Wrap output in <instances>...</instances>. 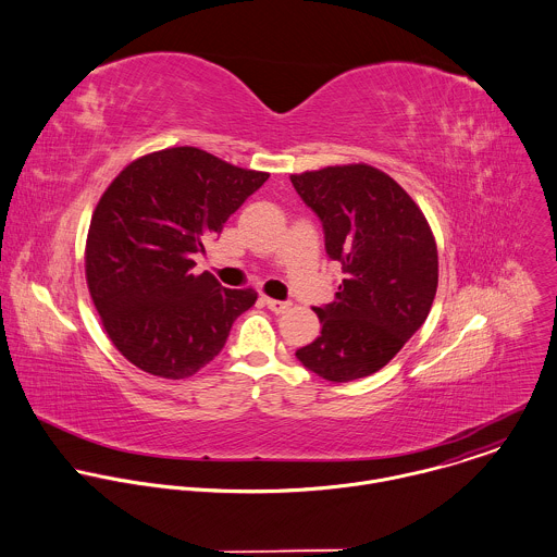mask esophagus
Listing matches in <instances>:
<instances>
[{
    "mask_svg": "<svg viewBox=\"0 0 557 557\" xmlns=\"http://www.w3.org/2000/svg\"><path fill=\"white\" fill-rule=\"evenodd\" d=\"M264 306L275 312V314H284L288 308H290V301H280V299H271V297H264Z\"/></svg>",
    "mask_w": 557,
    "mask_h": 557,
    "instance_id": "1",
    "label": "esophagus"
}]
</instances>
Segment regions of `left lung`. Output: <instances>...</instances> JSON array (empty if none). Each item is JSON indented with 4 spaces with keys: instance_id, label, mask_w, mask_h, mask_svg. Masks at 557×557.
<instances>
[{
    "instance_id": "left-lung-1",
    "label": "left lung",
    "mask_w": 557,
    "mask_h": 557,
    "mask_svg": "<svg viewBox=\"0 0 557 557\" xmlns=\"http://www.w3.org/2000/svg\"><path fill=\"white\" fill-rule=\"evenodd\" d=\"M290 182L319 214L327 256L345 273L334 301L314 308L321 334L295 356L330 382L367 377L401 351L432 310L434 232L417 201L371 164L293 173Z\"/></svg>"
}]
</instances>
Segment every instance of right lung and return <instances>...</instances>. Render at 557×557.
Returning a JSON list of instances; mask_svg holds the SVG:
<instances>
[{
  "mask_svg": "<svg viewBox=\"0 0 557 557\" xmlns=\"http://www.w3.org/2000/svg\"><path fill=\"white\" fill-rule=\"evenodd\" d=\"M267 177L197 147H169L132 160L103 190L86 236V284L108 338L134 367L164 380L195 375L256 304L253 288H223L190 269Z\"/></svg>",
  "mask_w": 557,
  "mask_h": 557,
  "instance_id": "obj_1",
  "label": "right lung"
}]
</instances>
